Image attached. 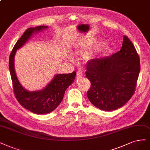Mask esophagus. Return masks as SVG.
Listing matches in <instances>:
<instances>
[{
    "mask_svg": "<svg viewBox=\"0 0 150 150\" xmlns=\"http://www.w3.org/2000/svg\"><path fill=\"white\" fill-rule=\"evenodd\" d=\"M82 76H83V74H82V73L81 71H77V73H76V76L77 78H80V77H81Z\"/></svg>",
    "mask_w": 150,
    "mask_h": 150,
    "instance_id": "obj_1",
    "label": "esophagus"
}]
</instances>
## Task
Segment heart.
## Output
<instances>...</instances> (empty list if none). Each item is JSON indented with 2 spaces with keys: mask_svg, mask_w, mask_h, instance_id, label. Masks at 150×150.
Here are the masks:
<instances>
[{
  "mask_svg": "<svg viewBox=\"0 0 150 150\" xmlns=\"http://www.w3.org/2000/svg\"><path fill=\"white\" fill-rule=\"evenodd\" d=\"M76 54H80V53H81V51H76ZM69 61H74V58H73V56H70L69 57Z\"/></svg>",
  "mask_w": 150,
  "mask_h": 150,
  "instance_id": "obj_1",
  "label": "heart"
}]
</instances>
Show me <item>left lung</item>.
Segmentation results:
<instances>
[{
  "instance_id": "left-lung-1",
  "label": "left lung",
  "mask_w": 150,
  "mask_h": 150,
  "mask_svg": "<svg viewBox=\"0 0 150 150\" xmlns=\"http://www.w3.org/2000/svg\"><path fill=\"white\" fill-rule=\"evenodd\" d=\"M91 83L87 96L95 107L105 111L122 107L135 91L140 73V58L135 46L123 36L120 51L107 57L92 59L86 66Z\"/></svg>"
}]
</instances>
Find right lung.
Returning <instances> with one entry per match:
<instances>
[{"label":"right lung","mask_w":150,"mask_h":150,"mask_svg":"<svg viewBox=\"0 0 150 150\" xmlns=\"http://www.w3.org/2000/svg\"><path fill=\"white\" fill-rule=\"evenodd\" d=\"M48 27L42 25L28 28L15 43L9 58V69L15 97L25 108L37 114H45L56 109L63 100L66 90L74 82L76 75L75 71L69 74H56L41 91H29L20 83L14 68V57L17 50L23 46L33 34L42 32Z\"/></svg>","instance_id":"1"}]
</instances>
